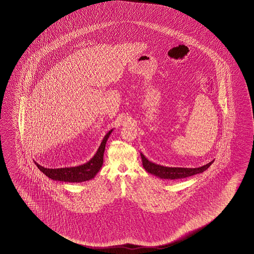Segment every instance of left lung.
<instances>
[{
  "mask_svg": "<svg viewBox=\"0 0 254 254\" xmlns=\"http://www.w3.org/2000/svg\"><path fill=\"white\" fill-rule=\"evenodd\" d=\"M141 158L142 160V166L148 173H150L157 177H159L160 179L167 180L183 179V178H187L192 175L201 174L206 170L212 163L214 162V160H212L204 166L195 167V168L168 167L150 162V160H148L142 153H141Z\"/></svg>",
  "mask_w": 254,
  "mask_h": 254,
  "instance_id": "left-lung-1",
  "label": "left lung"
}]
</instances>
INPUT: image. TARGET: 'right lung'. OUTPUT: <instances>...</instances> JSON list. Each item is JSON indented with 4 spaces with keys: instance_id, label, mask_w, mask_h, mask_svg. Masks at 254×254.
<instances>
[{
    "instance_id": "right-lung-1",
    "label": "right lung",
    "mask_w": 254,
    "mask_h": 254,
    "mask_svg": "<svg viewBox=\"0 0 254 254\" xmlns=\"http://www.w3.org/2000/svg\"><path fill=\"white\" fill-rule=\"evenodd\" d=\"M113 131V129H111L108 133L104 135V139L101 142L99 148L96 150V154L93 156V158L89 161L82 165L76 166V167H62V168L53 169V168L42 167L34 160V162L44 175L53 181L65 182V183H82V182L89 181L95 178L96 174L100 171L101 167L103 166L105 144Z\"/></svg>"
}]
</instances>
